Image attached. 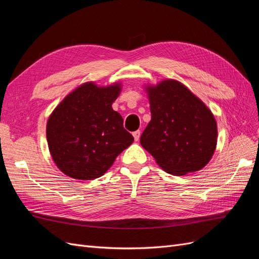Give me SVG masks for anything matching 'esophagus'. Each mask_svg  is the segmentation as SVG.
I'll use <instances>...</instances> for the list:
<instances>
[{"mask_svg": "<svg viewBox=\"0 0 259 259\" xmlns=\"http://www.w3.org/2000/svg\"><path fill=\"white\" fill-rule=\"evenodd\" d=\"M133 136H134L135 142H138L139 138H140V131H139V130H138V131H135L134 133H133Z\"/></svg>", "mask_w": 259, "mask_h": 259, "instance_id": "1", "label": "esophagus"}]
</instances>
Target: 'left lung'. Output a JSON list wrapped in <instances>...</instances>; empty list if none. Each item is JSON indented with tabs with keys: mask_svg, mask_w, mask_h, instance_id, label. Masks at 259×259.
<instances>
[{
	"mask_svg": "<svg viewBox=\"0 0 259 259\" xmlns=\"http://www.w3.org/2000/svg\"><path fill=\"white\" fill-rule=\"evenodd\" d=\"M151 121L140 144L160 167L183 176L204 167L215 152L217 124L202 100L175 80L148 86Z\"/></svg>",
	"mask_w": 259,
	"mask_h": 259,
	"instance_id": "8db88e82",
	"label": "left lung"
}]
</instances>
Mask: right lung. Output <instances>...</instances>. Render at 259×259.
Segmentation results:
<instances>
[{"label":"right lung","instance_id":"right-lung-1","mask_svg":"<svg viewBox=\"0 0 259 259\" xmlns=\"http://www.w3.org/2000/svg\"><path fill=\"white\" fill-rule=\"evenodd\" d=\"M121 84L100 88L88 82L55 108L46 125L52 158L67 176L92 180L103 176L134 137L112 109Z\"/></svg>","mask_w":259,"mask_h":259}]
</instances>
